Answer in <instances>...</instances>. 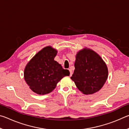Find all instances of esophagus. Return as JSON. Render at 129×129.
Wrapping results in <instances>:
<instances>
[{"label": "esophagus", "mask_w": 129, "mask_h": 129, "mask_svg": "<svg viewBox=\"0 0 129 129\" xmlns=\"http://www.w3.org/2000/svg\"><path fill=\"white\" fill-rule=\"evenodd\" d=\"M69 72H70V76H72V74H73V72L71 69H69Z\"/></svg>", "instance_id": "esophagus-1"}]
</instances>
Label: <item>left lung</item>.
<instances>
[{"mask_svg":"<svg viewBox=\"0 0 129 129\" xmlns=\"http://www.w3.org/2000/svg\"><path fill=\"white\" fill-rule=\"evenodd\" d=\"M75 67L71 78L85 94H91L100 90L108 78L106 65L101 57L92 50L85 48L78 52Z\"/></svg>","mask_w":129,"mask_h":129,"instance_id":"8db88e82","label":"left lung"}]
</instances>
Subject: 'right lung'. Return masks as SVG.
I'll list each match as a JSON object with an SVG mask.
<instances>
[{"instance_id": "1", "label": "right lung", "mask_w": 129, "mask_h": 129, "mask_svg": "<svg viewBox=\"0 0 129 129\" xmlns=\"http://www.w3.org/2000/svg\"><path fill=\"white\" fill-rule=\"evenodd\" d=\"M57 51L47 47L39 52L28 63L24 70V79L29 88L38 94L49 93L58 81L69 75V71L54 60Z\"/></svg>"}]
</instances>
